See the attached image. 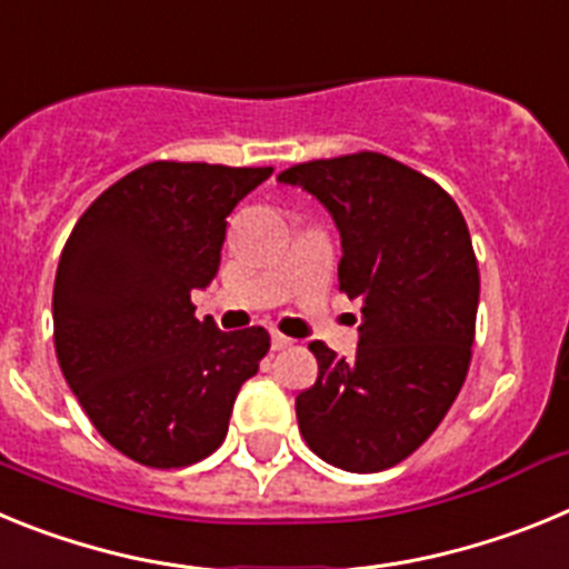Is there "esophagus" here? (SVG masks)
<instances>
[{"label": "esophagus", "mask_w": 569, "mask_h": 569, "mask_svg": "<svg viewBox=\"0 0 569 569\" xmlns=\"http://www.w3.org/2000/svg\"><path fill=\"white\" fill-rule=\"evenodd\" d=\"M270 345H273V350H288V347H293V339L284 333H276L273 330V336H270Z\"/></svg>", "instance_id": "1"}]
</instances>
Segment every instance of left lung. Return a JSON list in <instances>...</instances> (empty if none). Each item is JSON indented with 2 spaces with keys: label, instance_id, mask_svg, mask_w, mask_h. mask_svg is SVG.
<instances>
[{
  "label": "left lung",
  "instance_id": "1",
  "mask_svg": "<svg viewBox=\"0 0 569 569\" xmlns=\"http://www.w3.org/2000/svg\"><path fill=\"white\" fill-rule=\"evenodd\" d=\"M333 216L339 290L361 305L356 359L310 341L319 379L296 396L301 439L347 472H379L419 450L467 379L479 261L453 196L385 153L281 170Z\"/></svg>",
  "mask_w": 569,
  "mask_h": 569
}]
</instances>
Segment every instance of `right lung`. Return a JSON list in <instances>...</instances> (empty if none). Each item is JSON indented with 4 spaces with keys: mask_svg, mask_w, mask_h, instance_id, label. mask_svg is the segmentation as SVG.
<instances>
[{
    "mask_svg": "<svg viewBox=\"0 0 569 569\" xmlns=\"http://www.w3.org/2000/svg\"><path fill=\"white\" fill-rule=\"evenodd\" d=\"M273 168L150 162L93 199L64 241L53 345L104 441L153 470L208 459L268 356L264 328L224 333L190 293L219 270L236 204Z\"/></svg>",
    "mask_w": 569,
    "mask_h": 569,
    "instance_id": "right-lung-1",
    "label": "right lung"
}]
</instances>
